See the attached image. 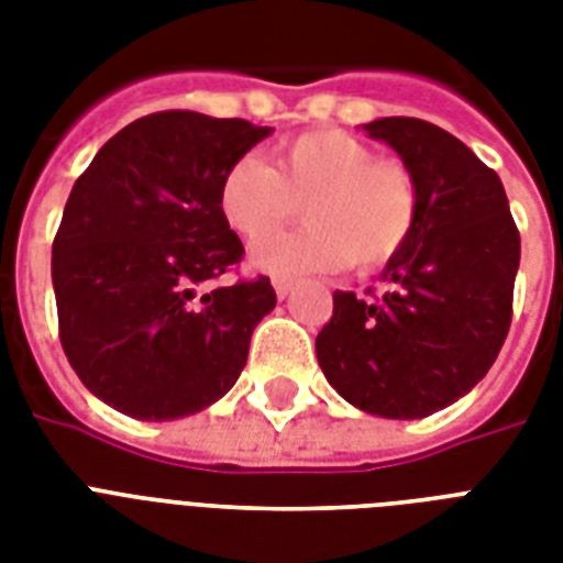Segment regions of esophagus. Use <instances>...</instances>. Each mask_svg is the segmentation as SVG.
Wrapping results in <instances>:
<instances>
[{
	"instance_id": "obj_1",
	"label": "esophagus",
	"mask_w": 563,
	"mask_h": 563,
	"mask_svg": "<svg viewBox=\"0 0 563 563\" xmlns=\"http://www.w3.org/2000/svg\"><path fill=\"white\" fill-rule=\"evenodd\" d=\"M291 289H295V280H289V277H274V291H277V298H289Z\"/></svg>"
}]
</instances>
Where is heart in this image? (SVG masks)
Instances as JSON below:
<instances>
[{"instance_id":"obj_1","label":"heart","mask_w":563,"mask_h":563,"mask_svg":"<svg viewBox=\"0 0 563 563\" xmlns=\"http://www.w3.org/2000/svg\"><path fill=\"white\" fill-rule=\"evenodd\" d=\"M303 202L307 229L266 238ZM219 210L239 236L260 240L256 272L298 277L353 263L383 268L400 254L418 221V187L397 161H383L360 136L318 128L274 148L272 166L242 157L224 172Z\"/></svg>"}]
</instances>
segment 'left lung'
I'll return each mask as SVG.
<instances>
[{
    "label": "left lung",
    "instance_id": "8db88e82",
    "mask_svg": "<svg viewBox=\"0 0 563 563\" xmlns=\"http://www.w3.org/2000/svg\"><path fill=\"white\" fill-rule=\"evenodd\" d=\"M418 187V221L385 265L391 289L365 300L335 291L316 339L327 383L356 409L415 420L471 391L497 360L511 324L520 233L494 169L411 117L374 119Z\"/></svg>",
    "mask_w": 563,
    "mask_h": 563
}]
</instances>
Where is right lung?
Returning a JSON list of instances; mask_svg holds the SVG:
<instances>
[{
	"label": "right lung",
	"mask_w": 563,
	"mask_h": 563,
	"mask_svg": "<svg viewBox=\"0 0 563 563\" xmlns=\"http://www.w3.org/2000/svg\"><path fill=\"white\" fill-rule=\"evenodd\" d=\"M272 128L163 110L110 136L75 180L52 245L60 344L99 400L175 420L224 397L277 303L268 277L198 291L245 254L224 172Z\"/></svg>",
	"instance_id": "obj_1"
}]
</instances>
